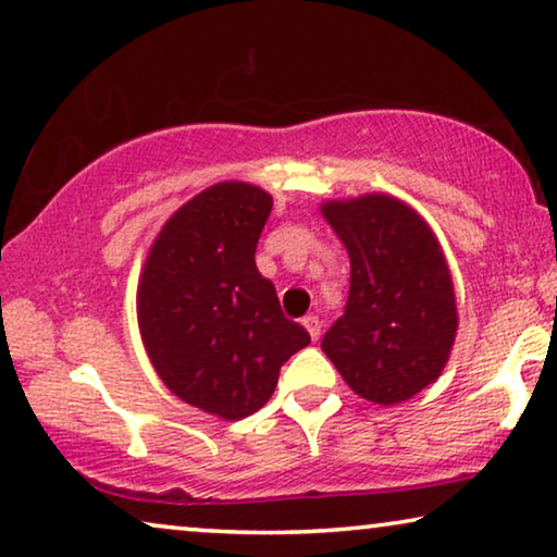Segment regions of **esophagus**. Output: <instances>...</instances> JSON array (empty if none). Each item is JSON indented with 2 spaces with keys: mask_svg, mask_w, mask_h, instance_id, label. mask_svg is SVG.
Masks as SVG:
<instances>
[{
  "mask_svg": "<svg viewBox=\"0 0 557 557\" xmlns=\"http://www.w3.org/2000/svg\"><path fill=\"white\" fill-rule=\"evenodd\" d=\"M302 324H305V330L310 332L312 342L320 339V334H322V322H320V317H317V314H307L305 320H302Z\"/></svg>",
  "mask_w": 557,
  "mask_h": 557,
  "instance_id": "1",
  "label": "esophagus"
}]
</instances>
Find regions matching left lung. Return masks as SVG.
Segmentation results:
<instances>
[{
    "mask_svg": "<svg viewBox=\"0 0 557 557\" xmlns=\"http://www.w3.org/2000/svg\"><path fill=\"white\" fill-rule=\"evenodd\" d=\"M322 215L349 252V297L322 351L349 389L401 404L434 384L456 339V295L436 235L384 193L330 200Z\"/></svg>",
    "mask_w": 557,
    "mask_h": 557,
    "instance_id": "1",
    "label": "left lung"
}]
</instances>
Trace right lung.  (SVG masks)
I'll return each instance as SVG.
<instances>
[{
	"mask_svg": "<svg viewBox=\"0 0 557 557\" xmlns=\"http://www.w3.org/2000/svg\"><path fill=\"white\" fill-rule=\"evenodd\" d=\"M270 210L258 185H210L163 225L138 282L140 337L158 376L227 421L262 409L280 367L310 344L255 264Z\"/></svg>",
	"mask_w": 557,
	"mask_h": 557,
	"instance_id": "obj_1",
	"label": "right lung"
}]
</instances>
